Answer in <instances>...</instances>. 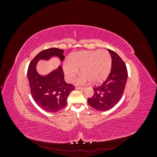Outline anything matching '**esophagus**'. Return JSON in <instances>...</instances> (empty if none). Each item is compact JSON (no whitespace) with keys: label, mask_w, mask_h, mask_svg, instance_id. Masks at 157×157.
Here are the masks:
<instances>
[{"label":"esophagus","mask_w":157,"mask_h":157,"mask_svg":"<svg viewBox=\"0 0 157 157\" xmlns=\"http://www.w3.org/2000/svg\"><path fill=\"white\" fill-rule=\"evenodd\" d=\"M75 89H76V90H84V88H83V87H76V88H75Z\"/></svg>","instance_id":"obj_1"}]
</instances>
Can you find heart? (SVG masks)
Returning <instances> with one entry per match:
<instances>
[{"mask_svg": "<svg viewBox=\"0 0 157 157\" xmlns=\"http://www.w3.org/2000/svg\"><path fill=\"white\" fill-rule=\"evenodd\" d=\"M111 62V56L105 50L80 51L71 56L70 60H65L63 69L69 82L73 81L80 69L83 75L77 80L78 84H84L90 80L97 84L107 77Z\"/></svg>", "mask_w": 157, "mask_h": 157, "instance_id": "obj_1", "label": "heart"}]
</instances>
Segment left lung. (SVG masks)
<instances>
[{
    "label": "left lung",
    "instance_id": "8db88e82",
    "mask_svg": "<svg viewBox=\"0 0 157 157\" xmlns=\"http://www.w3.org/2000/svg\"><path fill=\"white\" fill-rule=\"evenodd\" d=\"M108 51L112 58L111 73L105 82L94 88L93 96L88 99L89 105L99 111L109 110L121 100L128 78L124 61L114 51Z\"/></svg>",
    "mask_w": 157,
    "mask_h": 157
}]
</instances>
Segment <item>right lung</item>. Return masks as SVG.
<instances>
[{
  "label": "right lung",
  "mask_w": 157,
  "mask_h": 157,
  "mask_svg": "<svg viewBox=\"0 0 157 157\" xmlns=\"http://www.w3.org/2000/svg\"><path fill=\"white\" fill-rule=\"evenodd\" d=\"M56 56L62 61L65 56L63 50L51 48L38 54L29 65L27 77L31 96L35 103L44 111L56 113L67 105V98L75 90V86L64 80V73L61 66L46 75H40L36 71L37 62L40 59L49 60Z\"/></svg>",
  "instance_id": "1"
}]
</instances>
